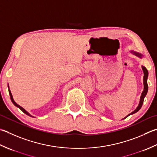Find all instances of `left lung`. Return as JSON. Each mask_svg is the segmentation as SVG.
<instances>
[{
	"label": "left lung",
	"instance_id": "1",
	"mask_svg": "<svg viewBox=\"0 0 157 157\" xmlns=\"http://www.w3.org/2000/svg\"><path fill=\"white\" fill-rule=\"evenodd\" d=\"M131 53H132L134 55H136V56H137V57H139L140 58H142L143 55L142 54L140 53H138V52H135L133 50H131L130 51ZM142 70L144 71V79H143V81H144V90L142 92V95H141L140 97V103H139V105H138V106L137 107V108L134 110L133 112H132L131 113H129V114L127 115V116H126L125 118H124L123 119L126 118L127 117H128V116H130L131 114H133V113L137 112L139 110L141 109V107H142V105H143V103H144V98H145L146 95L147 94V93H148V83H147V79H148V70L146 69V68L144 66H142Z\"/></svg>",
	"mask_w": 157,
	"mask_h": 157
}]
</instances>
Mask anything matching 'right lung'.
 <instances>
[{
    "mask_svg": "<svg viewBox=\"0 0 157 157\" xmlns=\"http://www.w3.org/2000/svg\"><path fill=\"white\" fill-rule=\"evenodd\" d=\"M8 88H9V95H10V98H11V101H12V103H13L15 106L17 107L18 108H20V109L21 110V111H22L24 113H26V115L30 116V117H34V116H33L32 115H30V113L26 111V110L24 109L22 107H21L20 105H18V104H17L15 102V101L13 100V96H12V94H11V91H10V90H9V86H8Z\"/></svg>",
    "mask_w": 157,
    "mask_h": 157,
    "instance_id": "right-lung-1",
    "label": "right lung"
}]
</instances>
